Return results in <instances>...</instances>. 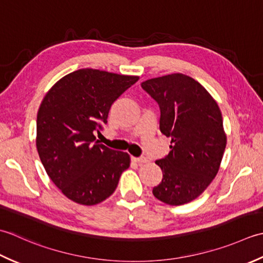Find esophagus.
<instances>
[{"label": "esophagus", "instance_id": "obj_1", "mask_svg": "<svg viewBox=\"0 0 263 263\" xmlns=\"http://www.w3.org/2000/svg\"><path fill=\"white\" fill-rule=\"evenodd\" d=\"M133 160L135 162H137L138 164H143V163H146L147 162V159L144 158V157H141V158H133Z\"/></svg>", "mask_w": 263, "mask_h": 263}]
</instances>
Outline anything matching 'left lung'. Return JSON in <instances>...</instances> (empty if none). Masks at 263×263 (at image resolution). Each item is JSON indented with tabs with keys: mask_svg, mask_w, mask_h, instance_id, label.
<instances>
[{
	"mask_svg": "<svg viewBox=\"0 0 263 263\" xmlns=\"http://www.w3.org/2000/svg\"><path fill=\"white\" fill-rule=\"evenodd\" d=\"M142 87L158 102L160 130L171 137L170 152L155 161L163 178L152 193L165 204H185L206 190L220 168L227 144L221 111L211 94L184 73L147 79Z\"/></svg>",
	"mask_w": 263,
	"mask_h": 263,
	"instance_id": "8db88e82",
	"label": "left lung"
}]
</instances>
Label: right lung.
Listing matches in <instances>:
<instances>
[{"instance_id": "add662e5", "label": "right lung", "mask_w": 263, "mask_h": 263, "mask_svg": "<svg viewBox=\"0 0 263 263\" xmlns=\"http://www.w3.org/2000/svg\"><path fill=\"white\" fill-rule=\"evenodd\" d=\"M138 76L79 69L62 77L37 112L36 147L46 174L64 196L82 205L103 202L117 189L130 157L99 144L94 132Z\"/></svg>"}]
</instances>
